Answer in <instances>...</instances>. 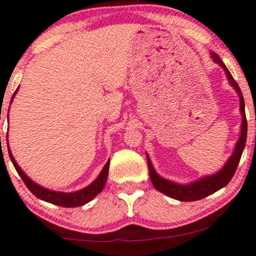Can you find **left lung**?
<instances>
[{
	"label": "left lung",
	"mask_w": 256,
	"mask_h": 256,
	"mask_svg": "<svg viewBox=\"0 0 256 256\" xmlns=\"http://www.w3.org/2000/svg\"><path fill=\"white\" fill-rule=\"evenodd\" d=\"M214 58V60L218 64H220L221 66L226 72L227 78H228L230 84L234 87L236 91L240 94V112H242L243 115V122H242V132H240V137L238 140L237 144H236V150L233 152L231 158L228 159V162H226V165L218 171V174L212 176H206V178H203L199 181L193 182L190 184H174V182L168 181V180L160 178L158 174L156 172V170L153 169V165H152L150 158L148 160V169H150V181L153 184V186L159 190V192L164 193V194L171 196L174 199H178V200L181 202H193V200H199V199H203L208 196L212 193L216 192L220 188H222L231 181V178L234 175L236 169H237L238 164H240V156H242L244 146H246V110H244V98L242 94V91H240V86L236 82V80L233 78L231 72H228L227 66H224V62L220 60L218 54L212 53V56Z\"/></svg>",
	"instance_id": "8db88e82"
}]
</instances>
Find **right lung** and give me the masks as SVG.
Here are the masks:
<instances>
[{"mask_svg": "<svg viewBox=\"0 0 256 256\" xmlns=\"http://www.w3.org/2000/svg\"><path fill=\"white\" fill-rule=\"evenodd\" d=\"M16 94V91L14 92V94ZM13 94V97H14ZM12 97V100H13ZM8 153H10V160H12L14 168H16V172L18 175L20 176L22 180L24 181L25 186L29 188L30 192L32 193L34 196H38V199L44 202H48V203L56 204V206H64V208H74V206H81L84 204L88 203L90 200L96 196L98 193H100V190H103L104 187L106 182V178H108V171H109V160L106 162V164L103 168L102 172L100 174V176L92 182L90 186H87L84 190H78V192H72V193H62V192H54V190H46V188L38 186V184L32 182V180L28 178L26 175L23 172V170L19 168V165L16 164V162L14 160L12 153L10 150H8Z\"/></svg>", "mask_w": 256, "mask_h": 256, "instance_id": "add662e5", "label": "right lung"}]
</instances>
